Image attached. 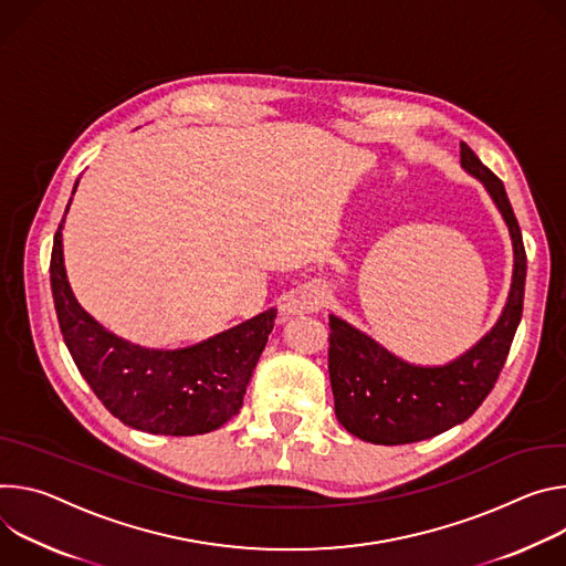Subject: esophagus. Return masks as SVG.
Returning <instances> with one entry per match:
<instances>
[{
  "label": "esophagus",
  "instance_id": "34e87169",
  "mask_svg": "<svg viewBox=\"0 0 566 566\" xmlns=\"http://www.w3.org/2000/svg\"><path fill=\"white\" fill-rule=\"evenodd\" d=\"M326 285H307L296 298H290L283 305L285 315H301V312H319L328 301Z\"/></svg>",
  "mask_w": 566,
  "mask_h": 566
}]
</instances>
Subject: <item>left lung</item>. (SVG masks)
<instances>
[{
    "mask_svg": "<svg viewBox=\"0 0 566 566\" xmlns=\"http://www.w3.org/2000/svg\"><path fill=\"white\" fill-rule=\"evenodd\" d=\"M461 166L485 186L509 224L515 256L509 301L492 331L443 366L409 364L331 315L328 370L335 413L346 431L366 443H416L468 420L492 391L520 326L526 283L522 229L504 181L481 164L468 144H461Z\"/></svg>",
    "mask_w": 566,
    "mask_h": 566,
    "instance_id": "obj_1",
    "label": "left lung"
}]
</instances>
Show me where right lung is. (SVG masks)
Segmentation results:
<instances>
[{"mask_svg": "<svg viewBox=\"0 0 566 566\" xmlns=\"http://www.w3.org/2000/svg\"><path fill=\"white\" fill-rule=\"evenodd\" d=\"M62 224L65 218L51 251L55 315L62 339L105 409L123 424L161 436L207 433L231 420L242 407L276 310L270 307L188 348L157 350L130 344L105 331L76 301L62 259Z\"/></svg>", "mask_w": 566, "mask_h": 566, "instance_id": "right-lung-1", "label": "right lung"}]
</instances>
